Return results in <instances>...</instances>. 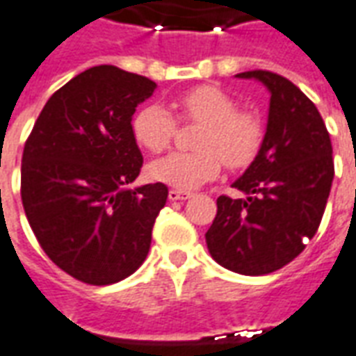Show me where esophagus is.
I'll return each instance as SVG.
<instances>
[{"label":"esophagus","instance_id":"esophagus-1","mask_svg":"<svg viewBox=\"0 0 356 356\" xmlns=\"http://www.w3.org/2000/svg\"><path fill=\"white\" fill-rule=\"evenodd\" d=\"M170 200H186V198H191L193 193H188V191H181V188H171L170 191Z\"/></svg>","mask_w":356,"mask_h":356}]
</instances>
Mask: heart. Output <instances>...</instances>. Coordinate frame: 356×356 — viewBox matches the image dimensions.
I'll return each mask as SVG.
<instances>
[{"instance_id":"obj_1","label":"heart","mask_w":356,"mask_h":356,"mask_svg":"<svg viewBox=\"0 0 356 356\" xmlns=\"http://www.w3.org/2000/svg\"><path fill=\"white\" fill-rule=\"evenodd\" d=\"M171 106L181 122L202 124L194 145L198 150L171 152L148 165V175L168 185L193 188L219 175L223 162L238 170L252 162L261 147L263 124L257 114L238 110V102L213 86L179 93ZM177 124L160 104H147L133 116L137 145L152 154L170 147Z\"/></svg>"}]
</instances>
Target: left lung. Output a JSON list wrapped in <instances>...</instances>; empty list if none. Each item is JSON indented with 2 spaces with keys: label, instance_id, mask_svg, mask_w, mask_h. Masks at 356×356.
I'll list each match as a JSON object with an SVG mask.
<instances>
[{
  "label": "left lung",
  "instance_id": "8db88e82",
  "mask_svg": "<svg viewBox=\"0 0 356 356\" xmlns=\"http://www.w3.org/2000/svg\"><path fill=\"white\" fill-rule=\"evenodd\" d=\"M270 91L265 139L234 188L246 198H217L206 232L211 257L248 276L275 273L293 261L313 238L328 202L334 158L321 112L298 86L268 70H250Z\"/></svg>",
  "mask_w": 356,
  "mask_h": 356
}]
</instances>
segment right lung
I'll return each mask as SVG.
<instances>
[{
	"mask_svg": "<svg viewBox=\"0 0 356 356\" xmlns=\"http://www.w3.org/2000/svg\"><path fill=\"white\" fill-rule=\"evenodd\" d=\"M154 89L145 76L93 66L51 95L28 135L24 213L47 257L80 282H120L147 259L168 186L127 185L143 168L131 118Z\"/></svg>",
	"mask_w": 356,
	"mask_h": 356,
	"instance_id": "obj_1",
	"label": "right lung"
}]
</instances>
